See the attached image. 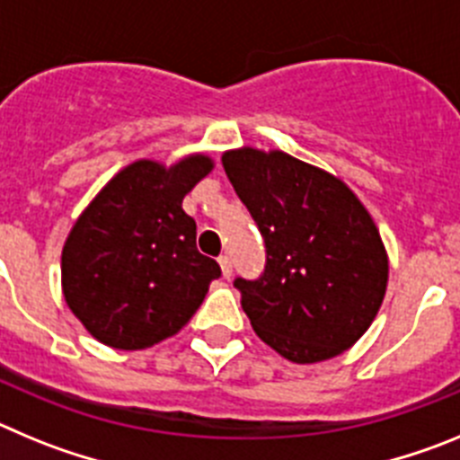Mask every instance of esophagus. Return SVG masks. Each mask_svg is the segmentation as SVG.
Masks as SVG:
<instances>
[{"instance_id": "obj_1", "label": "esophagus", "mask_w": 460, "mask_h": 460, "mask_svg": "<svg viewBox=\"0 0 460 460\" xmlns=\"http://www.w3.org/2000/svg\"><path fill=\"white\" fill-rule=\"evenodd\" d=\"M218 265H221V271L226 279L233 276V260H230V255H221V258H218Z\"/></svg>"}]
</instances>
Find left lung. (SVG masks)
Returning a JSON list of instances; mask_svg holds the SVG:
<instances>
[{
    "instance_id": "left-lung-1",
    "label": "left lung",
    "mask_w": 460,
    "mask_h": 460,
    "mask_svg": "<svg viewBox=\"0 0 460 460\" xmlns=\"http://www.w3.org/2000/svg\"><path fill=\"white\" fill-rule=\"evenodd\" d=\"M227 180L265 239L258 279H234L255 334L296 364L348 350L387 290V253L357 195L283 152L223 154Z\"/></svg>"
}]
</instances>
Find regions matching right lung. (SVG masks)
<instances>
[{"instance_id": "1", "label": "right lung", "mask_w": 460, "mask_h": 460, "mask_svg": "<svg viewBox=\"0 0 460 460\" xmlns=\"http://www.w3.org/2000/svg\"><path fill=\"white\" fill-rule=\"evenodd\" d=\"M209 170L202 154L172 168L136 161L75 221L62 251V288L93 339L142 350L177 334L200 308L221 267L195 246L181 200Z\"/></svg>"}]
</instances>
